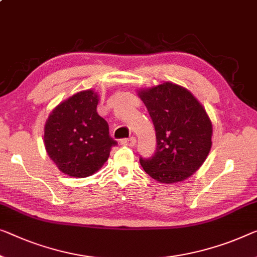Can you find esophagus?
Here are the masks:
<instances>
[{"mask_svg": "<svg viewBox=\"0 0 257 257\" xmlns=\"http://www.w3.org/2000/svg\"><path fill=\"white\" fill-rule=\"evenodd\" d=\"M121 145H124V147H134L136 144V139L135 137H129V139H123L120 141Z\"/></svg>", "mask_w": 257, "mask_h": 257, "instance_id": "1", "label": "esophagus"}]
</instances>
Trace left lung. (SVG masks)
Segmentation results:
<instances>
[{
    "instance_id": "8db88e82",
    "label": "left lung",
    "mask_w": 257,
    "mask_h": 257,
    "mask_svg": "<svg viewBox=\"0 0 257 257\" xmlns=\"http://www.w3.org/2000/svg\"><path fill=\"white\" fill-rule=\"evenodd\" d=\"M156 129L157 149L140 158L144 171L162 183L189 178L202 166L211 149L212 124L203 106L185 87L163 83L140 91Z\"/></svg>"
}]
</instances>
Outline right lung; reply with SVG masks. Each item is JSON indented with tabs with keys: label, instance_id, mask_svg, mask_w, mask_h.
<instances>
[{
	"label": "right lung",
	"instance_id": "1",
	"mask_svg": "<svg viewBox=\"0 0 257 257\" xmlns=\"http://www.w3.org/2000/svg\"><path fill=\"white\" fill-rule=\"evenodd\" d=\"M98 94L78 92L53 110L45 125V147L62 173L86 178L108 159L117 142L109 136L108 123L97 113Z\"/></svg>",
	"mask_w": 257,
	"mask_h": 257
}]
</instances>
